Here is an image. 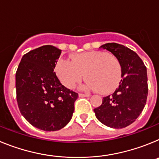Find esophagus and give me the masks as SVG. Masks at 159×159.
<instances>
[{"label": "esophagus", "instance_id": "34e87169", "mask_svg": "<svg viewBox=\"0 0 159 159\" xmlns=\"http://www.w3.org/2000/svg\"><path fill=\"white\" fill-rule=\"evenodd\" d=\"M79 96H80V97H89L90 96V94L80 93V94H79Z\"/></svg>", "mask_w": 159, "mask_h": 159}]
</instances>
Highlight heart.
Wrapping results in <instances>:
<instances>
[{
  "label": "heart",
  "instance_id": "obj_1",
  "mask_svg": "<svg viewBox=\"0 0 159 159\" xmlns=\"http://www.w3.org/2000/svg\"><path fill=\"white\" fill-rule=\"evenodd\" d=\"M55 71L66 88L72 89L84 77V88L110 93L121 80L122 65L116 57L104 52L93 51L73 55L71 59L60 58Z\"/></svg>",
  "mask_w": 159,
  "mask_h": 159
}]
</instances>
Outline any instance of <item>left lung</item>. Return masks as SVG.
I'll return each mask as SVG.
<instances>
[{
  "mask_svg": "<svg viewBox=\"0 0 159 159\" xmlns=\"http://www.w3.org/2000/svg\"><path fill=\"white\" fill-rule=\"evenodd\" d=\"M117 57L122 65V79L112 95L103 97L94 109L99 121L112 128H123L134 123L146 105L148 95L147 67L139 56L116 43L100 46Z\"/></svg>",
  "mask_w": 159,
  "mask_h": 159,
  "instance_id": "8db88e82",
  "label": "left lung"
}]
</instances>
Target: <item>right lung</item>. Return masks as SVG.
<instances>
[{"instance_id": "right-lung-1", "label": "right lung", "mask_w": 159, "mask_h": 159, "mask_svg": "<svg viewBox=\"0 0 159 159\" xmlns=\"http://www.w3.org/2000/svg\"><path fill=\"white\" fill-rule=\"evenodd\" d=\"M60 54L52 45L37 48L24 55L16 72L20 111L31 125L45 131L60 130L69 123L79 97L54 72Z\"/></svg>"}]
</instances>
